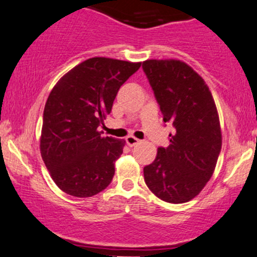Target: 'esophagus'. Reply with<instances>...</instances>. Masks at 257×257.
I'll return each mask as SVG.
<instances>
[{
    "label": "esophagus",
    "mask_w": 257,
    "mask_h": 257,
    "mask_svg": "<svg viewBox=\"0 0 257 257\" xmlns=\"http://www.w3.org/2000/svg\"><path fill=\"white\" fill-rule=\"evenodd\" d=\"M140 142H141V141L138 140V138L134 137V136H127V137H126V143H127L128 147L136 146V144H138Z\"/></svg>",
    "instance_id": "1"
}]
</instances>
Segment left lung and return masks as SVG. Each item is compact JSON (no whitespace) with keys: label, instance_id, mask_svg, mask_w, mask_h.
<instances>
[{"label":"left lung","instance_id":"left-lung-1","mask_svg":"<svg viewBox=\"0 0 257 257\" xmlns=\"http://www.w3.org/2000/svg\"><path fill=\"white\" fill-rule=\"evenodd\" d=\"M148 77L165 122H172L170 146L158 148L143 169L152 193L166 203L182 204L195 198L215 171L222 135L217 109L203 77L177 59H148Z\"/></svg>","mask_w":257,"mask_h":257}]
</instances>
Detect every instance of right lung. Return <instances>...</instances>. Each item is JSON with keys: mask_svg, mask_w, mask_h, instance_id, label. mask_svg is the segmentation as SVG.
Wrapping results in <instances>:
<instances>
[{"mask_svg": "<svg viewBox=\"0 0 257 257\" xmlns=\"http://www.w3.org/2000/svg\"><path fill=\"white\" fill-rule=\"evenodd\" d=\"M141 63L94 57L68 71L43 110L40 151L54 183L77 198L96 195L113 180L125 141L103 137L117 91Z\"/></svg>", "mask_w": 257, "mask_h": 257, "instance_id": "add662e5", "label": "right lung"}]
</instances>
